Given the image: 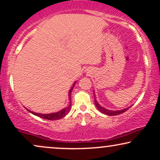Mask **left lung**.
<instances>
[{"instance_id":"left-lung-1","label":"left lung","mask_w":160,"mask_h":160,"mask_svg":"<svg viewBox=\"0 0 160 160\" xmlns=\"http://www.w3.org/2000/svg\"><path fill=\"white\" fill-rule=\"evenodd\" d=\"M94 96H95V92H94ZM95 106L97 107V108L99 110L100 112L104 113V114H106L108 116H115V115H119L120 113H122L124 112H125L127 110H128L129 108H130L131 106L130 107H128V108H126L124 109H122V110H117V111H111V110H108V109L107 108H105L104 107H102L100 106V105L98 103V102L97 101V100H96V98H95Z\"/></svg>"}]
</instances>
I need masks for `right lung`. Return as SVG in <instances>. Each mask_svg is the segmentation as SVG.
Returning a JSON list of instances; mask_svg holds the SVG:
<instances>
[{
  "label": "right lung",
  "mask_w": 160,
  "mask_h": 160,
  "mask_svg": "<svg viewBox=\"0 0 160 160\" xmlns=\"http://www.w3.org/2000/svg\"><path fill=\"white\" fill-rule=\"evenodd\" d=\"M75 82L73 83V86L71 89H70V90L68 92V99H69V105L68 106L65 107V108L62 109V110H60V111H58V112H55V113H36V112H33V111H31L30 110H27L29 111L30 113H32V114L35 115V116H37V117H39L41 118H43V119H48V120H52V121H54V120H58V119H60L63 118L64 117H65V115L67 114L69 112L70 110H71V92H72V90H73L74 86H75V84H76Z\"/></svg>",
  "instance_id": "1"
}]
</instances>
